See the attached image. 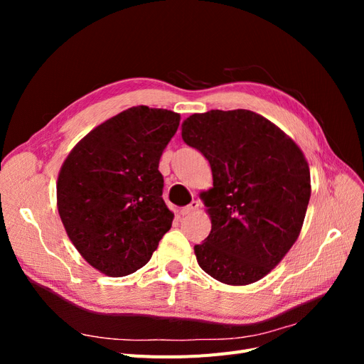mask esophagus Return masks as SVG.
I'll return each instance as SVG.
<instances>
[{"instance_id":"esophagus-1","label":"esophagus","mask_w":364,"mask_h":364,"mask_svg":"<svg viewBox=\"0 0 364 364\" xmlns=\"http://www.w3.org/2000/svg\"><path fill=\"white\" fill-rule=\"evenodd\" d=\"M200 206V203L197 202V200H193L190 205H186V206H183L182 209H181V214L182 215H188V214H191V213H194L197 208Z\"/></svg>"}]
</instances>
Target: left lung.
<instances>
[{"label": "left lung", "instance_id": "1", "mask_svg": "<svg viewBox=\"0 0 364 364\" xmlns=\"http://www.w3.org/2000/svg\"><path fill=\"white\" fill-rule=\"evenodd\" d=\"M182 139L209 161L213 188L202 196L211 232L194 246L214 279L247 285L266 277L301 234L311 196L299 146L272 121L246 109L193 114Z\"/></svg>", "mask_w": 364, "mask_h": 364}]
</instances>
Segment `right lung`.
I'll return each mask as SVG.
<instances>
[{
	"label": "right lung",
	"instance_id": "obj_1",
	"mask_svg": "<svg viewBox=\"0 0 364 364\" xmlns=\"http://www.w3.org/2000/svg\"><path fill=\"white\" fill-rule=\"evenodd\" d=\"M179 121L167 109L129 107L92 129L62 164L60 220L85 261L106 277L146 266L171 228L158 167Z\"/></svg>",
	"mask_w": 364,
	"mask_h": 364
}]
</instances>
